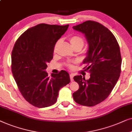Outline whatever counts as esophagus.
I'll return each mask as SVG.
<instances>
[{"mask_svg":"<svg viewBox=\"0 0 132 132\" xmlns=\"http://www.w3.org/2000/svg\"><path fill=\"white\" fill-rule=\"evenodd\" d=\"M73 76H74V75H73V73H71L70 74V78H71V81H72L73 80Z\"/></svg>","mask_w":132,"mask_h":132,"instance_id":"34e87169","label":"esophagus"}]
</instances>
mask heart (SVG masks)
<instances>
[{
	"instance_id": "1",
	"label": "heart",
	"mask_w": 132,
	"mask_h": 132,
	"mask_svg": "<svg viewBox=\"0 0 132 132\" xmlns=\"http://www.w3.org/2000/svg\"><path fill=\"white\" fill-rule=\"evenodd\" d=\"M69 41L71 45L73 47V48H76V47H80V48H81L84 43V38L81 36H78V35H75V36L71 37L69 38ZM68 66L69 67H72V65L71 64H69Z\"/></svg>"
}]
</instances>
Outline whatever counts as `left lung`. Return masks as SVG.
Listing matches in <instances>:
<instances>
[{
  "label": "left lung",
  "instance_id": "obj_1",
  "mask_svg": "<svg viewBox=\"0 0 132 132\" xmlns=\"http://www.w3.org/2000/svg\"><path fill=\"white\" fill-rule=\"evenodd\" d=\"M73 29L84 34L88 43L82 63L90 73L89 80L81 75L73 77L80 87L73 98L79 104L94 106L108 97L118 80L122 61L120 49L111 31L100 23L86 21Z\"/></svg>",
  "mask_w": 132,
  "mask_h": 132
}]
</instances>
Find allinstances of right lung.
I'll use <instances>...</instances> for the list:
<instances>
[{"label": "right lung", "mask_w": 132, "mask_h": 132, "mask_svg": "<svg viewBox=\"0 0 132 132\" xmlns=\"http://www.w3.org/2000/svg\"><path fill=\"white\" fill-rule=\"evenodd\" d=\"M64 26L41 23L21 35L12 51V72L24 99L38 108L55 104L60 89L69 84V73L61 71L49 77L47 63L53 59L54 46L64 34Z\"/></svg>", "instance_id": "obj_1"}]
</instances>
